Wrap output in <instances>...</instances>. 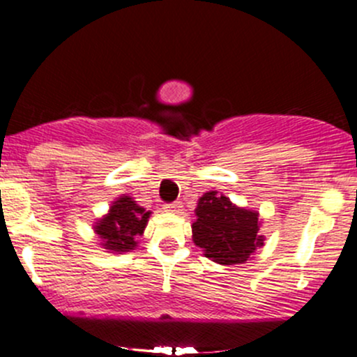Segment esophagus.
Returning a JSON list of instances; mask_svg holds the SVG:
<instances>
[{
    "label": "esophagus",
    "mask_w": 357,
    "mask_h": 357,
    "mask_svg": "<svg viewBox=\"0 0 357 357\" xmlns=\"http://www.w3.org/2000/svg\"><path fill=\"white\" fill-rule=\"evenodd\" d=\"M165 210L169 211V213H174V215H179V213H183V203L181 202L169 203V204H166Z\"/></svg>",
    "instance_id": "34e87169"
}]
</instances>
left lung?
I'll return each instance as SVG.
<instances>
[{
	"label": "left lung",
	"instance_id": "obj_1",
	"mask_svg": "<svg viewBox=\"0 0 357 357\" xmlns=\"http://www.w3.org/2000/svg\"><path fill=\"white\" fill-rule=\"evenodd\" d=\"M195 213L192 241L216 264H245L264 245V236L258 235V213L235 206L218 191L204 192Z\"/></svg>",
	"mask_w": 357,
	"mask_h": 357
}]
</instances>
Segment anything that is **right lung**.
Segmentation results:
<instances>
[{
  "instance_id": "obj_1",
  "label": "right lung",
  "mask_w": 357,
  "mask_h": 357,
  "mask_svg": "<svg viewBox=\"0 0 357 357\" xmlns=\"http://www.w3.org/2000/svg\"><path fill=\"white\" fill-rule=\"evenodd\" d=\"M151 211L139 206L130 196H121L112 203L104 218L93 227V231L102 240V248L110 253L130 252L137 247V236L144 233Z\"/></svg>"
}]
</instances>
